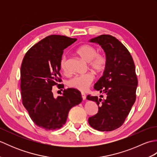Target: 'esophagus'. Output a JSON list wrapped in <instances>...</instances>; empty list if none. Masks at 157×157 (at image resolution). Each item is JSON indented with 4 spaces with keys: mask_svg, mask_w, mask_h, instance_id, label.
I'll use <instances>...</instances> for the list:
<instances>
[{
    "mask_svg": "<svg viewBox=\"0 0 157 157\" xmlns=\"http://www.w3.org/2000/svg\"><path fill=\"white\" fill-rule=\"evenodd\" d=\"M82 99L83 100H85L86 99V94H84V93H83V92H82Z\"/></svg>",
    "mask_w": 157,
    "mask_h": 157,
    "instance_id": "obj_1",
    "label": "esophagus"
}]
</instances>
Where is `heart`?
I'll use <instances>...</instances> for the list:
<instances>
[{"label":"heart","mask_w":157,"mask_h":157,"mask_svg":"<svg viewBox=\"0 0 157 157\" xmlns=\"http://www.w3.org/2000/svg\"><path fill=\"white\" fill-rule=\"evenodd\" d=\"M77 53L84 60L89 62V67L94 73L100 74L102 73L107 65V56L103 52H98L94 46L86 44L77 49ZM60 67L64 73L67 72V56L63 55L60 61ZM94 75L91 72L84 74L76 75L69 79L67 84L70 88L80 91H84L94 82Z\"/></svg>","instance_id":"obj_1"}]
</instances>
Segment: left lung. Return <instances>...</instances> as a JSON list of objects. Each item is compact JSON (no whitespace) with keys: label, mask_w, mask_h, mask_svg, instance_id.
<instances>
[{"label":"left lung","mask_w":157,"mask_h":157,"mask_svg":"<svg viewBox=\"0 0 157 157\" xmlns=\"http://www.w3.org/2000/svg\"><path fill=\"white\" fill-rule=\"evenodd\" d=\"M90 42L102 46L108 62L104 74L94 86L106 98L87 96L88 100L98 106V113L89 117L88 123L98 131L111 132L123 124L136 101L138 78L135 64L128 48L114 36L102 34Z\"/></svg>","instance_id":"8db88e82"}]
</instances>
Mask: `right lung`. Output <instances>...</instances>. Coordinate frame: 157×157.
<instances>
[{
  "instance_id": "add662e5",
  "label": "right lung",
  "mask_w": 157,
  "mask_h": 157,
  "mask_svg": "<svg viewBox=\"0 0 157 157\" xmlns=\"http://www.w3.org/2000/svg\"><path fill=\"white\" fill-rule=\"evenodd\" d=\"M77 40L65 36L51 35L29 48L21 66L20 88L22 103L35 124L46 130L63 126L69 110L82 101L74 88L63 90L55 98L52 88H62L60 61L63 51Z\"/></svg>"
}]
</instances>
